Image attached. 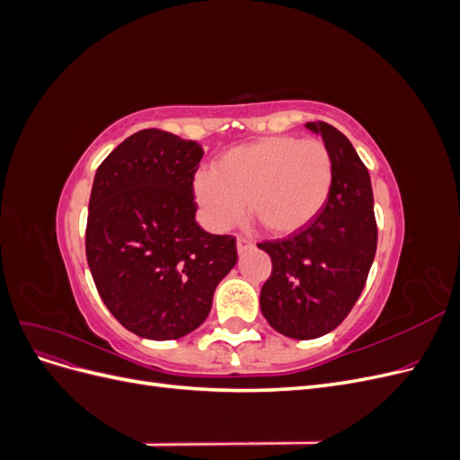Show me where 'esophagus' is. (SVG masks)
<instances>
[{
    "label": "esophagus",
    "instance_id": "obj_1",
    "mask_svg": "<svg viewBox=\"0 0 460 460\" xmlns=\"http://www.w3.org/2000/svg\"><path fill=\"white\" fill-rule=\"evenodd\" d=\"M235 247H238V253H245V252H249V249H253L255 243L247 238H238L235 240Z\"/></svg>",
    "mask_w": 460,
    "mask_h": 460
}]
</instances>
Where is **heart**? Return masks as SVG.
Masks as SVG:
<instances>
[{
	"label": "heart",
	"mask_w": 460,
	"mask_h": 460,
	"mask_svg": "<svg viewBox=\"0 0 460 460\" xmlns=\"http://www.w3.org/2000/svg\"><path fill=\"white\" fill-rule=\"evenodd\" d=\"M332 180V157L323 142L272 136L222 153L215 171H199L193 178V198L211 232L238 225L247 199L259 226L284 238L323 211Z\"/></svg>",
	"instance_id": "heart-1"
}]
</instances>
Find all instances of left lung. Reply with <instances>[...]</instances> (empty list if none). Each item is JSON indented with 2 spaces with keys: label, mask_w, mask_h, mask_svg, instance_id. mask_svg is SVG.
I'll return each instance as SVG.
<instances>
[{
  "label": "left lung",
  "mask_w": 460,
  "mask_h": 460,
  "mask_svg": "<svg viewBox=\"0 0 460 460\" xmlns=\"http://www.w3.org/2000/svg\"><path fill=\"white\" fill-rule=\"evenodd\" d=\"M332 157L330 198L309 226L286 240L259 243L272 259L261 313L286 338L314 340L341 324L367 284L378 228L367 166L347 136L328 122H307Z\"/></svg>",
  "instance_id": "left-lung-1"
}]
</instances>
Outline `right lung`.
Returning <instances> with one entry per match:
<instances>
[{
    "instance_id": "obj_1",
    "label": "right lung",
    "mask_w": 460,
    "mask_h": 460,
    "mask_svg": "<svg viewBox=\"0 0 460 460\" xmlns=\"http://www.w3.org/2000/svg\"><path fill=\"white\" fill-rule=\"evenodd\" d=\"M203 153L171 132L140 130L93 178L88 267L111 314L146 340H178L199 328L218 282L238 262L234 238L196 222L193 176Z\"/></svg>"
}]
</instances>
